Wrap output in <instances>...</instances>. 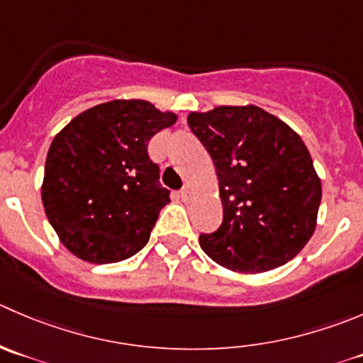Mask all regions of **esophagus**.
Returning a JSON list of instances; mask_svg holds the SVG:
<instances>
[{
	"label": "esophagus",
	"mask_w": 363,
	"mask_h": 363,
	"mask_svg": "<svg viewBox=\"0 0 363 363\" xmlns=\"http://www.w3.org/2000/svg\"><path fill=\"white\" fill-rule=\"evenodd\" d=\"M191 196H193V191H191V188H189V186H186V188L181 189V199L184 200V202L191 200Z\"/></svg>",
	"instance_id": "34e87169"
}]
</instances>
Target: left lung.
<instances>
[{
    "mask_svg": "<svg viewBox=\"0 0 363 363\" xmlns=\"http://www.w3.org/2000/svg\"><path fill=\"white\" fill-rule=\"evenodd\" d=\"M193 135L213 157L223 221L200 234L203 252L238 273L284 266L311 241L321 179L303 140L253 104L188 115Z\"/></svg>",
    "mask_w": 363,
    "mask_h": 363,
    "instance_id": "left-lung-1",
    "label": "left lung"
}]
</instances>
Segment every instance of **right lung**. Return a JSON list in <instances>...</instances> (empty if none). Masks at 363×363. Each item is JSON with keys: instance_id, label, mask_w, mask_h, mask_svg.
I'll return each instance as SVG.
<instances>
[{"instance_id": "right-lung-1", "label": "right lung", "mask_w": 363, "mask_h": 363, "mask_svg": "<svg viewBox=\"0 0 363 363\" xmlns=\"http://www.w3.org/2000/svg\"><path fill=\"white\" fill-rule=\"evenodd\" d=\"M177 115L149 101L115 99L74 117L49 147L42 203L62 245L94 264L129 259L147 245L170 202L150 138Z\"/></svg>"}]
</instances>
